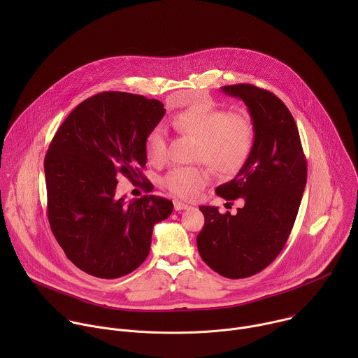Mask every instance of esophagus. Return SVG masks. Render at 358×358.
<instances>
[{
	"label": "esophagus",
	"instance_id": "esophagus-1",
	"mask_svg": "<svg viewBox=\"0 0 358 358\" xmlns=\"http://www.w3.org/2000/svg\"><path fill=\"white\" fill-rule=\"evenodd\" d=\"M189 206L188 203H184L181 201H174V210L176 211H182V210H188Z\"/></svg>",
	"mask_w": 358,
	"mask_h": 358
}]
</instances>
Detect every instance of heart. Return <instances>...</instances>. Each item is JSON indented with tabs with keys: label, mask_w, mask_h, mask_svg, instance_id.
I'll list each match as a JSON object with an SVG mask.
<instances>
[{
	"label": "heart",
	"mask_w": 358,
	"mask_h": 358,
	"mask_svg": "<svg viewBox=\"0 0 358 358\" xmlns=\"http://www.w3.org/2000/svg\"><path fill=\"white\" fill-rule=\"evenodd\" d=\"M176 129L196 138L194 159L210 163L218 173L236 174L250 157L257 138L252 117L241 112H228L210 100L181 110L173 120ZM147 159L162 164L167 159V140L162 126L152 129L144 141ZM213 176L208 164L174 167L163 178L164 187L177 196L192 198L206 187Z\"/></svg>",
	"instance_id": "b5f03b06"
}]
</instances>
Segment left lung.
<instances>
[{
    "instance_id": "left-lung-1",
    "label": "left lung",
    "mask_w": 358,
    "mask_h": 358,
    "mask_svg": "<svg viewBox=\"0 0 358 358\" xmlns=\"http://www.w3.org/2000/svg\"><path fill=\"white\" fill-rule=\"evenodd\" d=\"M221 89L243 100L257 138L236 177L215 189L227 201L242 198L245 206L236 215L199 207L206 222L196 246L213 271L242 279L264 271L282 252L297 217L308 163L296 122L276 94L249 83Z\"/></svg>"
}]
</instances>
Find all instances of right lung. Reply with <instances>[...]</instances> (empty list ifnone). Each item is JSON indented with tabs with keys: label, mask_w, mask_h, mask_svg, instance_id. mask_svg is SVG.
Segmentation results:
<instances>
[{
	"label": "right lung",
	"mask_w": 358,
	"mask_h": 358,
	"mask_svg": "<svg viewBox=\"0 0 358 358\" xmlns=\"http://www.w3.org/2000/svg\"><path fill=\"white\" fill-rule=\"evenodd\" d=\"M166 115L160 100L101 92L78 105L45 156L48 220L68 259L80 271L116 279L137 269L150 252L152 227L173 202L143 195L117 198V176L152 184L143 174L144 141Z\"/></svg>",
	"instance_id": "right-lung-1"
}]
</instances>
